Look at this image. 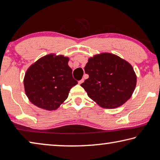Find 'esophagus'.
<instances>
[{"instance_id": "esophagus-1", "label": "esophagus", "mask_w": 160, "mask_h": 160, "mask_svg": "<svg viewBox=\"0 0 160 160\" xmlns=\"http://www.w3.org/2000/svg\"><path fill=\"white\" fill-rule=\"evenodd\" d=\"M84 82V79H82V80H80V81H78V84H82V83Z\"/></svg>"}]
</instances>
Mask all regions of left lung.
Listing matches in <instances>:
<instances>
[{
    "label": "left lung",
    "mask_w": 160,
    "mask_h": 160,
    "mask_svg": "<svg viewBox=\"0 0 160 160\" xmlns=\"http://www.w3.org/2000/svg\"><path fill=\"white\" fill-rule=\"evenodd\" d=\"M89 77L81 84L88 97L103 108L122 105L132 96L137 77L127 61L103 52L88 59L84 67Z\"/></svg>",
    "instance_id": "1"
}]
</instances>
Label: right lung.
<instances>
[{
  "label": "right lung",
  "instance_id": "right-lung-1",
  "mask_svg": "<svg viewBox=\"0 0 160 160\" xmlns=\"http://www.w3.org/2000/svg\"><path fill=\"white\" fill-rule=\"evenodd\" d=\"M69 58L49 54L32 64L25 74L24 90L33 105L46 110H55L69 96L78 82L72 77Z\"/></svg>",
  "mask_w": 160,
  "mask_h": 160
}]
</instances>
